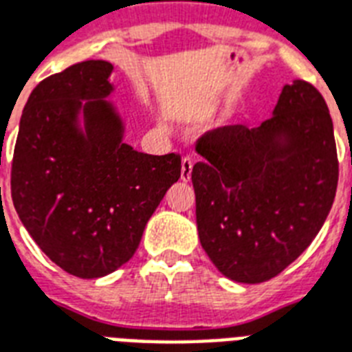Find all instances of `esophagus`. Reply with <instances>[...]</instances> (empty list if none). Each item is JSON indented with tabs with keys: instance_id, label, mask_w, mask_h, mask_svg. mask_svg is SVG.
I'll use <instances>...</instances> for the list:
<instances>
[{
	"instance_id": "obj_1",
	"label": "esophagus",
	"mask_w": 352,
	"mask_h": 352,
	"mask_svg": "<svg viewBox=\"0 0 352 352\" xmlns=\"http://www.w3.org/2000/svg\"><path fill=\"white\" fill-rule=\"evenodd\" d=\"M190 174H192V160L184 158L182 160V174H179V178H182V182H190Z\"/></svg>"
}]
</instances>
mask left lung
<instances>
[{"label": "left lung", "mask_w": 352, "mask_h": 352, "mask_svg": "<svg viewBox=\"0 0 352 352\" xmlns=\"http://www.w3.org/2000/svg\"><path fill=\"white\" fill-rule=\"evenodd\" d=\"M192 167L199 243L232 282L271 280L322 229L338 185L327 103L311 83L282 89L260 127L205 132Z\"/></svg>", "instance_id": "8db88e82"}]
</instances>
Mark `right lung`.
<instances>
[{
	"label": "right lung",
	"mask_w": 352,
	"mask_h": 352,
	"mask_svg": "<svg viewBox=\"0 0 352 352\" xmlns=\"http://www.w3.org/2000/svg\"><path fill=\"white\" fill-rule=\"evenodd\" d=\"M109 61L76 63L25 103L12 160V201L23 227L72 276L101 278L136 252L148 218L182 174L178 154L140 153L109 98Z\"/></svg>",
	"instance_id": "obj_1"
}]
</instances>
